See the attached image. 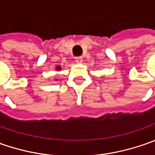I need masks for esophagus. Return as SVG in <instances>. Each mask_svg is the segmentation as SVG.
<instances>
[{
    "label": "esophagus",
    "instance_id": "obj_1",
    "mask_svg": "<svg viewBox=\"0 0 155 155\" xmlns=\"http://www.w3.org/2000/svg\"><path fill=\"white\" fill-rule=\"evenodd\" d=\"M83 61H84V59H83L82 57H77V58H76V62L77 63L81 64V63H83Z\"/></svg>",
    "mask_w": 155,
    "mask_h": 155
}]
</instances>
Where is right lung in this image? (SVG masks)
I'll use <instances>...</instances> for the list:
<instances>
[{"label":"right lung","instance_id":"obj_1","mask_svg":"<svg viewBox=\"0 0 155 155\" xmlns=\"http://www.w3.org/2000/svg\"><path fill=\"white\" fill-rule=\"evenodd\" d=\"M56 70L58 71H61V66H60V65H58V66H56Z\"/></svg>","mask_w":155,"mask_h":155}]
</instances>
